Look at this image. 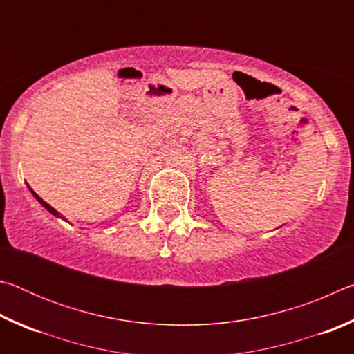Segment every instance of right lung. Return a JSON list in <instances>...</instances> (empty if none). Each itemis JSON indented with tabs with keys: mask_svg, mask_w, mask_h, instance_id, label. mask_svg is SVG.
Listing matches in <instances>:
<instances>
[{
	"mask_svg": "<svg viewBox=\"0 0 354 354\" xmlns=\"http://www.w3.org/2000/svg\"><path fill=\"white\" fill-rule=\"evenodd\" d=\"M29 190H31V192H32V195L35 196V200H37V201L40 203V205H41V206H44V207L46 209V211H48V212H51V214H53V215H55V217H57V218H62V220H65V217H64V215H61V214H59V212L56 211V209H55V207H51L50 205H48V203H46V201H44V200H41V198H40V196H39L37 194H35V192H34V190H32L31 187H29Z\"/></svg>",
	"mask_w": 354,
	"mask_h": 354,
	"instance_id": "obj_1",
	"label": "right lung"
}]
</instances>
